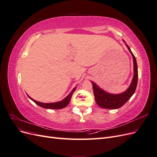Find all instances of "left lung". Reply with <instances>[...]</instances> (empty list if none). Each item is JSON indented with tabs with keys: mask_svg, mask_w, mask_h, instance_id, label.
Returning a JSON list of instances; mask_svg holds the SVG:
<instances>
[{
	"mask_svg": "<svg viewBox=\"0 0 157 157\" xmlns=\"http://www.w3.org/2000/svg\"><path fill=\"white\" fill-rule=\"evenodd\" d=\"M126 45L128 50L130 51L132 56L133 61H134V73L132 83L130 87L124 92L120 94H111L105 92L103 90L98 87L94 82H92L95 100H96L98 105L101 108L108 109H115L120 108L123 105H124L126 102L128 101V99L132 96V95L134 94L136 91L137 84V78H138V71H137V62L135 56L133 54L129 46L126 44Z\"/></svg>",
	"mask_w": 157,
	"mask_h": 157,
	"instance_id": "1",
	"label": "left lung"
}]
</instances>
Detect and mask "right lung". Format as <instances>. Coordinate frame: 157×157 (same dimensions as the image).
I'll use <instances>...</instances> for the list:
<instances>
[{
    "label": "right lung",
    "instance_id": "1",
    "mask_svg": "<svg viewBox=\"0 0 157 157\" xmlns=\"http://www.w3.org/2000/svg\"><path fill=\"white\" fill-rule=\"evenodd\" d=\"M75 90H76V87L73 88V90L71 92V93L64 99H63L62 101H59V102H56V103H42V102H39L35 100V99H32L29 96V98L35 103H36L38 105H39L41 107L46 108V109H63L66 106H67V105L69 103L71 97L73 96V92L75 91Z\"/></svg>",
    "mask_w": 157,
    "mask_h": 157
}]
</instances>
